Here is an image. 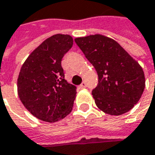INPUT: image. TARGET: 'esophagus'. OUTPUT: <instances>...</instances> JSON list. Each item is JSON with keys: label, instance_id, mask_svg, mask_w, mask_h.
Returning <instances> with one entry per match:
<instances>
[{"label": "esophagus", "instance_id": "esophagus-1", "mask_svg": "<svg viewBox=\"0 0 155 155\" xmlns=\"http://www.w3.org/2000/svg\"><path fill=\"white\" fill-rule=\"evenodd\" d=\"M80 87H81V88H85V87H86V83L85 81H83L81 83V86H80Z\"/></svg>", "mask_w": 155, "mask_h": 155}]
</instances>
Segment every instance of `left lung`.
Returning <instances> with one entry per match:
<instances>
[{"instance_id": "obj_1", "label": "left lung", "mask_w": 155, "mask_h": 155, "mask_svg": "<svg viewBox=\"0 0 155 155\" xmlns=\"http://www.w3.org/2000/svg\"><path fill=\"white\" fill-rule=\"evenodd\" d=\"M97 70L98 84L92 90L97 107L110 115H120L137 104L145 88L143 68L111 38L91 35L74 39Z\"/></svg>"}]
</instances>
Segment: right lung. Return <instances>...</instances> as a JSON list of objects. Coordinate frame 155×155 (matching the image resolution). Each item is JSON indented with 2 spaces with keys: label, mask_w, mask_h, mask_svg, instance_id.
<instances>
[{
  "label": "right lung",
  "mask_w": 155,
  "mask_h": 155,
  "mask_svg": "<svg viewBox=\"0 0 155 155\" xmlns=\"http://www.w3.org/2000/svg\"><path fill=\"white\" fill-rule=\"evenodd\" d=\"M72 46L69 35H54L36 47L21 67L18 94L27 110L41 120L58 121L72 111L76 87L64 80L61 65Z\"/></svg>",
  "instance_id": "obj_1"
}]
</instances>
